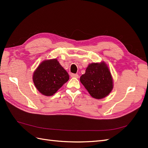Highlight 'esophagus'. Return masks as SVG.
<instances>
[{"instance_id":"34e87169","label":"esophagus","mask_w":148,"mask_h":148,"mask_svg":"<svg viewBox=\"0 0 148 148\" xmlns=\"http://www.w3.org/2000/svg\"><path fill=\"white\" fill-rule=\"evenodd\" d=\"M71 76L72 77H75V78H78L79 77V75L77 74H71Z\"/></svg>"}]
</instances>
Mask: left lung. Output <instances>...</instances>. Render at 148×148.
Returning <instances> with one entry per match:
<instances>
[{"mask_svg":"<svg viewBox=\"0 0 148 148\" xmlns=\"http://www.w3.org/2000/svg\"><path fill=\"white\" fill-rule=\"evenodd\" d=\"M80 81L90 95L97 99L108 95L113 88L111 72L104 62L90 64L85 74L80 77Z\"/></svg>","mask_w":148,"mask_h":148,"instance_id":"obj_1","label":"left lung"}]
</instances>
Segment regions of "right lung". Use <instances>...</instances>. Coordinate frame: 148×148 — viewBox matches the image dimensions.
Listing matches in <instances>:
<instances>
[{
  "label": "right lung",
  "instance_id": "add662e5",
  "mask_svg": "<svg viewBox=\"0 0 148 148\" xmlns=\"http://www.w3.org/2000/svg\"><path fill=\"white\" fill-rule=\"evenodd\" d=\"M69 79L67 71L56 59L42 62L33 75V81L36 88L46 96L55 94Z\"/></svg>",
  "mask_w": 148,
  "mask_h": 148
}]
</instances>
